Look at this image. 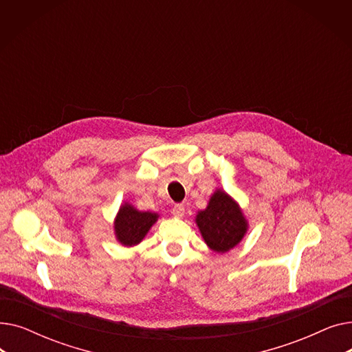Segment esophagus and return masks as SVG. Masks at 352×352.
<instances>
[{
  "mask_svg": "<svg viewBox=\"0 0 352 352\" xmlns=\"http://www.w3.org/2000/svg\"><path fill=\"white\" fill-rule=\"evenodd\" d=\"M184 214H186V207H184L182 204H175L173 207V215L174 217L181 218V217H184Z\"/></svg>",
  "mask_w": 352,
  "mask_h": 352,
  "instance_id": "obj_1",
  "label": "esophagus"
}]
</instances>
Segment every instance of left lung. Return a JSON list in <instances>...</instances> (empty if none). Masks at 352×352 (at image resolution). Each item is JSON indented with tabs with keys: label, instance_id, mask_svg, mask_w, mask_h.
<instances>
[{
	"label": "left lung",
	"instance_id": "left-lung-1",
	"mask_svg": "<svg viewBox=\"0 0 352 352\" xmlns=\"http://www.w3.org/2000/svg\"><path fill=\"white\" fill-rule=\"evenodd\" d=\"M195 223L206 244L224 254L241 243L248 223L236 202L223 190H217L206 210L197 214Z\"/></svg>",
	"mask_w": 352,
	"mask_h": 352
}]
</instances>
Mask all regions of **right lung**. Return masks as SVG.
<instances>
[{
	"instance_id": "obj_1",
	"label": "right lung",
	"mask_w": 352,
	"mask_h": 352,
	"mask_svg": "<svg viewBox=\"0 0 352 352\" xmlns=\"http://www.w3.org/2000/svg\"><path fill=\"white\" fill-rule=\"evenodd\" d=\"M157 219L158 214L138 211L131 204L125 202L124 206H121L114 221L117 241L125 247L140 244L146 232L157 223Z\"/></svg>"
}]
</instances>
